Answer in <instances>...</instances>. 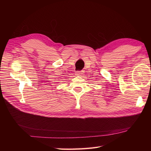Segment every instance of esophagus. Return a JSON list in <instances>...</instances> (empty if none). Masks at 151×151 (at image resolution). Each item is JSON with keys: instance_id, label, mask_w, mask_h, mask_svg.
I'll return each instance as SVG.
<instances>
[{"instance_id": "1", "label": "esophagus", "mask_w": 151, "mask_h": 151, "mask_svg": "<svg viewBox=\"0 0 151 151\" xmlns=\"http://www.w3.org/2000/svg\"><path fill=\"white\" fill-rule=\"evenodd\" d=\"M83 73H84V71H78V72H76V73H75V74H76V76H82V75H83Z\"/></svg>"}]
</instances>
